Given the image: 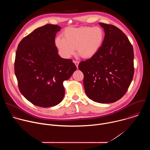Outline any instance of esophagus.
I'll list each match as a JSON object with an SVG mask.
<instances>
[{
  "mask_svg": "<svg viewBox=\"0 0 150 150\" xmlns=\"http://www.w3.org/2000/svg\"><path fill=\"white\" fill-rule=\"evenodd\" d=\"M74 63L75 64V65H76V68H78V65H79V62H78V61H76V60H74Z\"/></svg>",
  "mask_w": 150,
  "mask_h": 150,
  "instance_id": "1",
  "label": "esophagus"
}]
</instances>
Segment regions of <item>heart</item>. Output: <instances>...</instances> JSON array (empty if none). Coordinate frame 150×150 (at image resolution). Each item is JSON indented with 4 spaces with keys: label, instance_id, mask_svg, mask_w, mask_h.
I'll return each instance as SVG.
<instances>
[{
    "label": "heart",
    "instance_id": "1",
    "mask_svg": "<svg viewBox=\"0 0 150 150\" xmlns=\"http://www.w3.org/2000/svg\"><path fill=\"white\" fill-rule=\"evenodd\" d=\"M104 31L98 27L68 28L63 33V38L56 39V45L62 55L69 58L75 53L83 58L94 56L101 47L104 40Z\"/></svg>",
    "mask_w": 150,
    "mask_h": 150
}]
</instances>
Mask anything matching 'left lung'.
Listing matches in <instances>:
<instances>
[{
  "label": "left lung",
  "mask_w": 150,
  "mask_h": 150,
  "mask_svg": "<svg viewBox=\"0 0 150 150\" xmlns=\"http://www.w3.org/2000/svg\"><path fill=\"white\" fill-rule=\"evenodd\" d=\"M105 36L101 47L90 59L79 63L83 87L89 98L111 103L126 93L134 74V50L126 35L111 24L99 23Z\"/></svg>",
  "instance_id": "obj_1"
}]
</instances>
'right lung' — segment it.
I'll use <instances>...</instances> for the list:
<instances>
[{
  "mask_svg": "<svg viewBox=\"0 0 150 150\" xmlns=\"http://www.w3.org/2000/svg\"><path fill=\"white\" fill-rule=\"evenodd\" d=\"M61 27L46 24L20 41L15 60L18 88L32 104L49 108L60 103L65 95L63 85L76 71L72 59L58 54L55 37Z\"/></svg>",
  "mask_w": 150,
  "mask_h": 150,
  "instance_id": "obj_1",
  "label": "right lung"
}]
</instances>
